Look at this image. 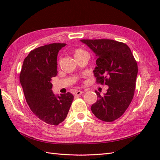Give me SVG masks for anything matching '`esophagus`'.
Returning <instances> with one entry per match:
<instances>
[{"label":"esophagus","mask_w":160,"mask_h":160,"mask_svg":"<svg viewBox=\"0 0 160 160\" xmlns=\"http://www.w3.org/2000/svg\"><path fill=\"white\" fill-rule=\"evenodd\" d=\"M83 93V91H80V90H78L76 91L74 93L75 96H80V95H82Z\"/></svg>","instance_id":"esophagus-1"}]
</instances>
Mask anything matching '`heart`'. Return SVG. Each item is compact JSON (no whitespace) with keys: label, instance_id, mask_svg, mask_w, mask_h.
Instances as JSON below:
<instances>
[{"label":"heart","instance_id":"b5f03b06","mask_svg":"<svg viewBox=\"0 0 160 160\" xmlns=\"http://www.w3.org/2000/svg\"><path fill=\"white\" fill-rule=\"evenodd\" d=\"M86 53H87V52H85V51H84V50H82V49H76L74 50L73 55H74L75 58H76V57L79 56H80V55H82V54Z\"/></svg>","mask_w":160,"mask_h":160}]
</instances>
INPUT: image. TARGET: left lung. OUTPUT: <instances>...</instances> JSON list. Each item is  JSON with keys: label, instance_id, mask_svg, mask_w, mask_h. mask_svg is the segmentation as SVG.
Returning a JSON list of instances; mask_svg holds the SVG:
<instances>
[{"label": "left lung", "instance_id": "1", "mask_svg": "<svg viewBox=\"0 0 160 160\" xmlns=\"http://www.w3.org/2000/svg\"><path fill=\"white\" fill-rule=\"evenodd\" d=\"M96 54L93 71L98 84L108 86L107 93L101 96L91 106L97 118L111 122L121 117L130 105L134 96L138 64L130 48L124 42L109 39H83Z\"/></svg>", "mask_w": 160, "mask_h": 160}]
</instances>
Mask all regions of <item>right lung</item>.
<instances>
[{
    "instance_id": "right-lung-1",
    "label": "right lung",
    "mask_w": 160,
    "mask_h": 160,
    "mask_svg": "<svg viewBox=\"0 0 160 160\" xmlns=\"http://www.w3.org/2000/svg\"><path fill=\"white\" fill-rule=\"evenodd\" d=\"M65 43H52L31 51L24 60L20 82L30 109L40 120L58 125L64 120L73 100L69 92L56 96L52 77L57 75L58 53Z\"/></svg>"
}]
</instances>
